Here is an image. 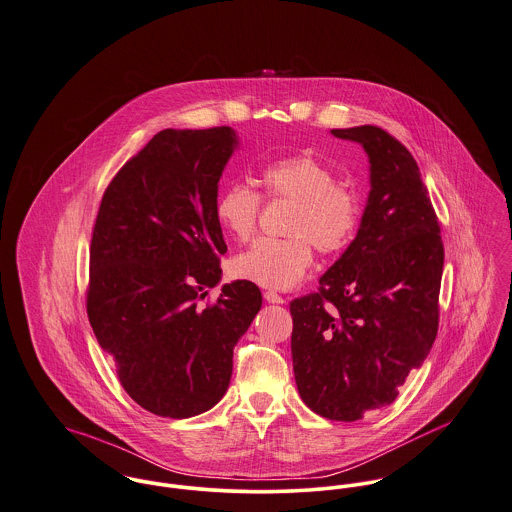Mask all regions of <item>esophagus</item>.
<instances>
[{"mask_svg":"<svg viewBox=\"0 0 512 512\" xmlns=\"http://www.w3.org/2000/svg\"><path fill=\"white\" fill-rule=\"evenodd\" d=\"M263 296H265V300L271 302V304H283V302H286L281 294H277V292H273V290H267Z\"/></svg>","mask_w":512,"mask_h":512,"instance_id":"esophagus-1","label":"esophagus"}]
</instances>
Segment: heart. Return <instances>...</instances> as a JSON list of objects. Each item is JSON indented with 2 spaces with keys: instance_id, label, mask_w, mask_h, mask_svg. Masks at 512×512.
Returning <instances> with one entry per match:
<instances>
[{
  "instance_id": "1",
  "label": "heart",
  "mask_w": 512,
  "mask_h": 512,
  "mask_svg": "<svg viewBox=\"0 0 512 512\" xmlns=\"http://www.w3.org/2000/svg\"><path fill=\"white\" fill-rule=\"evenodd\" d=\"M259 182L269 200L292 202L283 239H259L233 259V273L251 283L286 290L300 283L312 265V245L334 255L353 239L361 206L353 190L338 184L326 163L308 153L290 155L267 165ZM261 194L249 184L233 182L216 200L220 228L237 241H247L257 228Z\"/></svg>"
}]
</instances>
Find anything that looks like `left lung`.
<instances>
[{"label":"left lung","mask_w":512,"mask_h":512,"mask_svg":"<svg viewBox=\"0 0 512 512\" xmlns=\"http://www.w3.org/2000/svg\"><path fill=\"white\" fill-rule=\"evenodd\" d=\"M369 157L371 190L355 239L294 298L292 367L302 400L353 422L391 404L438 334L444 271L440 224L410 151L375 125L332 129Z\"/></svg>","instance_id":"obj_1"}]
</instances>
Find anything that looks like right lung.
Masks as SVG:
<instances>
[{"label": "right lung", "mask_w": 512, "mask_h": 512, "mask_svg": "<svg viewBox=\"0 0 512 512\" xmlns=\"http://www.w3.org/2000/svg\"><path fill=\"white\" fill-rule=\"evenodd\" d=\"M237 147L231 127L163 129L104 192L90 245L86 310L125 393L165 418H190L226 395L233 347L261 310L251 281L222 286L228 251L218 182Z\"/></svg>", "instance_id": "1"}]
</instances>
